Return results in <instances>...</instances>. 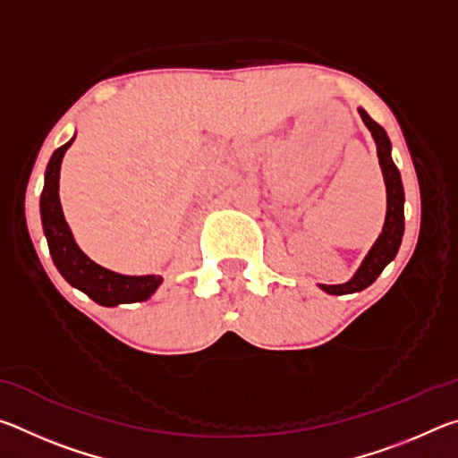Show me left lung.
<instances>
[{
    "label": "left lung",
    "instance_id": "8db88e82",
    "mask_svg": "<svg viewBox=\"0 0 458 458\" xmlns=\"http://www.w3.org/2000/svg\"><path fill=\"white\" fill-rule=\"evenodd\" d=\"M360 114L363 123L374 135V141L377 145V157L379 167H382L386 191H387V212H386V224L376 244L371 246L368 257L363 259L361 267L350 283L345 284H321V289L329 294H347V293H358L368 289V286L382 275V270L394 257L398 254V248L404 236V185L400 180L398 167L394 165L392 155H390V139H387L386 131L377 125V123L369 117V114L360 108Z\"/></svg>",
    "mask_w": 458,
    "mask_h": 458
}]
</instances>
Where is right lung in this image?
I'll use <instances>...</instances> for the list:
<instances>
[{
  "mask_svg": "<svg viewBox=\"0 0 458 458\" xmlns=\"http://www.w3.org/2000/svg\"><path fill=\"white\" fill-rule=\"evenodd\" d=\"M71 139L66 145L58 147L52 153L50 164L46 167L44 190L40 196V214L42 226L52 260L60 275L68 283L103 307H114L121 303H139V301L149 299L155 289L161 284L164 278L147 275V276H125L113 270H106L92 262L84 254L79 244L74 242V236L62 214L60 198H58V177H60V164L68 147L72 145Z\"/></svg>",
  "mask_w": 458,
  "mask_h": 458,
  "instance_id": "obj_1",
  "label": "right lung"
}]
</instances>
